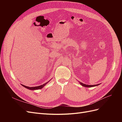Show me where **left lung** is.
<instances>
[{
	"label": "left lung",
	"instance_id": "8db88e82",
	"mask_svg": "<svg viewBox=\"0 0 122 122\" xmlns=\"http://www.w3.org/2000/svg\"><path fill=\"white\" fill-rule=\"evenodd\" d=\"M80 84L81 85V86H84V87H93V86H98V85H99V84H96V85H87V84H84L83 83H81V82H80Z\"/></svg>",
	"mask_w": 122,
	"mask_h": 122
}]
</instances>
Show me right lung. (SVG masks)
Wrapping results in <instances>:
<instances>
[{"instance_id": "obj_1", "label": "right lung", "mask_w": 122, "mask_h": 122, "mask_svg": "<svg viewBox=\"0 0 122 122\" xmlns=\"http://www.w3.org/2000/svg\"><path fill=\"white\" fill-rule=\"evenodd\" d=\"M48 82H46V83H44V84H42V85H41V86H35V87H29V86H24V85H23V84H21V85H22V86H24V87L27 88V89H29V90H36L41 89V88H42L44 86H45V85H46Z\"/></svg>"}]
</instances>
